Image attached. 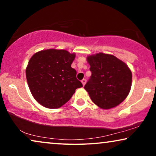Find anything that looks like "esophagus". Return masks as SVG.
Masks as SVG:
<instances>
[{
  "label": "esophagus",
  "mask_w": 156,
  "mask_h": 156,
  "mask_svg": "<svg viewBox=\"0 0 156 156\" xmlns=\"http://www.w3.org/2000/svg\"><path fill=\"white\" fill-rule=\"evenodd\" d=\"M86 82H87V80H85V79H84V80H82V85H83V86H84L85 84H86Z\"/></svg>",
  "instance_id": "34e87169"
}]
</instances>
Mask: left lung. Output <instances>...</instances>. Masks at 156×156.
I'll return each instance as SVG.
<instances>
[{"label": "left lung", "instance_id": "8db88e82", "mask_svg": "<svg viewBox=\"0 0 156 156\" xmlns=\"http://www.w3.org/2000/svg\"><path fill=\"white\" fill-rule=\"evenodd\" d=\"M87 60L91 76L84 86L91 101L102 109L119 105L131 90L132 73L128 65L114 55L97 53Z\"/></svg>", "mask_w": 156, "mask_h": 156}]
</instances>
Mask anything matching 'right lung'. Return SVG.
Returning <instances> with one entry per match:
<instances>
[{"instance_id":"1","label":"right lung","mask_w":156,"mask_h":156,"mask_svg":"<svg viewBox=\"0 0 156 156\" xmlns=\"http://www.w3.org/2000/svg\"><path fill=\"white\" fill-rule=\"evenodd\" d=\"M75 53L48 49L34 54L26 67V79L30 92L44 107L58 108L67 103L82 84L76 77L71 65Z\"/></svg>"}]
</instances>
